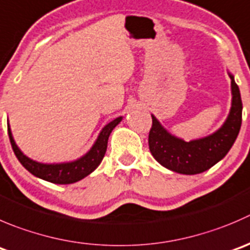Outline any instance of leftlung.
I'll return each instance as SVG.
<instances>
[{
    "label": "left lung",
    "instance_id": "left-lung-1",
    "mask_svg": "<svg viewBox=\"0 0 250 250\" xmlns=\"http://www.w3.org/2000/svg\"><path fill=\"white\" fill-rule=\"evenodd\" d=\"M232 107L226 122L219 130L202 139L184 142L169 134L159 121L152 117L149 132V149L159 164L171 171L197 174L207 171L224 159L236 142L242 125V99L233 76L229 74Z\"/></svg>",
    "mask_w": 250,
    "mask_h": 250
}]
</instances>
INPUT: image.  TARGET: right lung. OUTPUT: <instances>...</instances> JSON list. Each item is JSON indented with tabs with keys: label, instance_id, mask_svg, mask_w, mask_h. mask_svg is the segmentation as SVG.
<instances>
[{
	"label": "right lung",
	"instance_id": "right-lung-1",
	"mask_svg": "<svg viewBox=\"0 0 250 250\" xmlns=\"http://www.w3.org/2000/svg\"><path fill=\"white\" fill-rule=\"evenodd\" d=\"M122 121V117H118L113 120L112 122L108 123L101 130L100 135L96 139L95 144L93 145L89 152H86L83 157L76 160L73 162H64V164H40L34 160L26 157L23 152L19 150L14 143L13 137H12L11 128L8 125V137L11 140L12 149L16 154L17 159L19 160L21 165L28 169L34 176L39 177L41 179L51 182L56 184H71L74 182H78L90 174L96 167L100 165L105 156L106 149H107V140L110 137L113 128Z\"/></svg>",
	"mask_w": 250,
	"mask_h": 250
}]
</instances>
